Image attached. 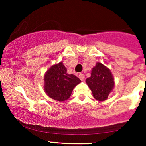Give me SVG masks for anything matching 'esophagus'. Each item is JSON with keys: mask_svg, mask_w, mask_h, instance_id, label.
Segmentation results:
<instances>
[{"mask_svg": "<svg viewBox=\"0 0 146 146\" xmlns=\"http://www.w3.org/2000/svg\"><path fill=\"white\" fill-rule=\"evenodd\" d=\"M78 77H79V78L82 80H82H84V79H85V76H84L82 73H80V74L78 75Z\"/></svg>", "mask_w": 146, "mask_h": 146, "instance_id": "1", "label": "esophagus"}]
</instances>
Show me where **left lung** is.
<instances>
[{"label":"left lung","mask_w":146,"mask_h":146,"mask_svg":"<svg viewBox=\"0 0 146 146\" xmlns=\"http://www.w3.org/2000/svg\"><path fill=\"white\" fill-rule=\"evenodd\" d=\"M86 82L93 97L98 101L106 100L114 86V78L110 70L99 62L92 68L91 76L86 79Z\"/></svg>","instance_id":"8db88e82"}]
</instances>
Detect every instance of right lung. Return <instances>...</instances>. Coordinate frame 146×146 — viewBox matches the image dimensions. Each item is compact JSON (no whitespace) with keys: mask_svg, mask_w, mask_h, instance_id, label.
I'll return each mask as SVG.
<instances>
[{"mask_svg":"<svg viewBox=\"0 0 146 146\" xmlns=\"http://www.w3.org/2000/svg\"><path fill=\"white\" fill-rule=\"evenodd\" d=\"M81 80L73 74H68L62 62L51 66L44 75V90L48 97L63 102L71 95L73 88Z\"/></svg>","mask_w":146,"mask_h":146,"instance_id":"add662e5","label":"right lung"}]
</instances>
